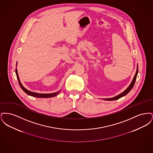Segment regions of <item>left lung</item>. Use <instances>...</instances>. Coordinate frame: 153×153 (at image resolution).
Segmentation results:
<instances>
[{"label":"left lung","mask_w":153,"mask_h":153,"mask_svg":"<svg viewBox=\"0 0 153 153\" xmlns=\"http://www.w3.org/2000/svg\"><path fill=\"white\" fill-rule=\"evenodd\" d=\"M138 65H137V72H136L135 75V76H134L133 80H132V82H131V84L130 85V86H129L125 90V91H124L123 93H122L121 94L117 96L116 97H113V98H109V99H104V100H109V101L115 100H117V99H120V97H123L124 96H126V95H127V94L131 91V89H132V88L134 87V84H135V81H136V79H137V75H138Z\"/></svg>","instance_id":"8db88e82"}]
</instances>
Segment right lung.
Here are the masks:
<instances>
[{
  "label": "right lung",
  "mask_w": 153,
  "mask_h": 153,
  "mask_svg": "<svg viewBox=\"0 0 153 153\" xmlns=\"http://www.w3.org/2000/svg\"><path fill=\"white\" fill-rule=\"evenodd\" d=\"M17 65V64H16ZM15 73L16 74V77L18 79V82H19V84L20 85V87L22 88V90L26 93L27 94V95H30V96H31L33 97H40V98H48V97H54V96H56L57 95H58V94L59 93V92L61 91H59L57 92H56V93H53V94H38V93H36V92H31L28 91L27 89H26L25 88H24V87L23 86L19 80V76H18V72H17V69H15Z\"/></svg>",
  "instance_id": "1"
}]
</instances>
